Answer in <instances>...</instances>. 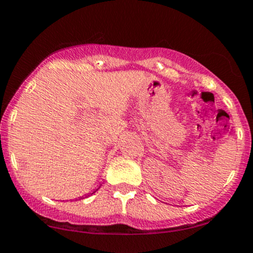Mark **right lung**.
Masks as SVG:
<instances>
[{"label":"right lung","mask_w":253,"mask_h":253,"mask_svg":"<svg viewBox=\"0 0 253 253\" xmlns=\"http://www.w3.org/2000/svg\"><path fill=\"white\" fill-rule=\"evenodd\" d=\"M98 188H99V187H98ZM98 188H97V190H98ZM97 190H96V191H97ZM96 191H93V192H92V193H91V194H93V193H95V192H96ZM88 196H90V194H87V197H88ZM82 199H83V198H82Z\"/></svg>","instance_id":"right-lung-1"}]
</instances>
